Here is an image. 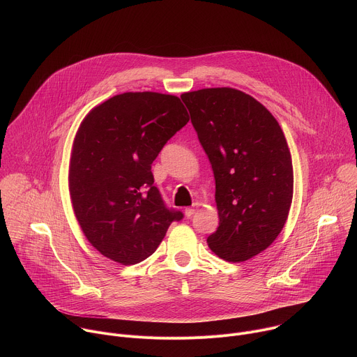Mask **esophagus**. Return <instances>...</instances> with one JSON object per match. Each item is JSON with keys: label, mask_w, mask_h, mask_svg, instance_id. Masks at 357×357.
Instances as JSON below:
<instances>
[{"label": "esophagus", "mask_w": 357, "mask_h": 357, "mask_svg": "<svg viewBox=\"0 0 357 357\" xmlns=\"http://www.w3.org/2000/svg\"><path fill=\"white\" fill-rule=\"evenodd\" d=\"M195 212H196L195 208H186V209H185V216H186V218H192V216L195 215Z\"/></svg>", "instance_id": "34e87169"}]
</instances>
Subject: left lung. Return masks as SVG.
<instances>
[{
	"label": "left lung",
	"instance_id": "8db88e82",
	"mask_svg": "<svg viewBox=\"0 0 357 357\" xmlns=\"http://www.w3.org/2000/svg\"><path fill=\"white\" fill-rule=\"evenodd\" d=\"M216 182L219 227L208 237L226 261H245L281 233L292 202L289 148L273 114L230 87L181 96Z\"/></svg>",
	"mask_w": 357,
	"mask_h": 357
}]
</instances>
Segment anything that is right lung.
<instances>
[{
	"instance_id": "add662e5",
	"label": "right lung",
	"mask_w": 357,
	"mask_h": 357,
	"mask_svg": "<svg viewBox=\"0 0 357 357\" xmlns=\"http://www.w3.org/2000/svg\"><path fill=\"white\" fill-rule=\"evenodd\" d=\"M189 121L181 100L123 93L94 107L73 142L69 190L77 222L105 257L124 266L154 252L183 213L168 208L151 165Z\"/></svg>"
}]
</instances>
